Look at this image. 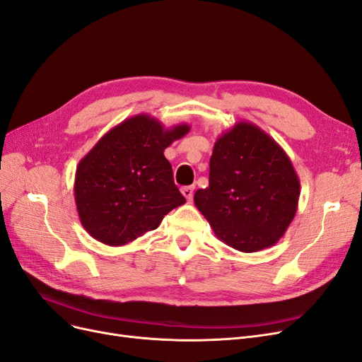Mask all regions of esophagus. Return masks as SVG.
Returning a JSON list of instances; mask_svg holds the SVG:
<instances>
[{
	"mask_svg": "<svg viewBox=\"0 0 362 362\" xmlns=\"http://www.w3.org/2000/svg\"><path fill=\"white\" fill-rule=\"evenodd\" d=\"M193 190H194V187L193 185H187V187H182L181 189V193L184 194V197L187 199V200H192L193 199Z\"/></svg>",
	"mask_w": 362,
	"mask_h": 362,
	"instance_id": "obj_1",
	"label": "esophagus"
}]
</instances>
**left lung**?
I'll use <instances>...</instances> for the list:
<instances>
[{
    "label": "left lung",
    "mask_w": 362,
    "mask_h": 362,
    "mask_svg": "<svg viewBox=\"0 0 362 362\" xmlns=\"http://www.w3.org/2000/svg\"><path fill=\"white\" fill-rule=\"evenodd\" d=\"M300 180L284 148L251 122H238L215 141L209 187L194 205L215 236L240 252L273 247L294 220Z\"/></svg>",
    "instance_id": "left-lung-1"
}]
</instances>
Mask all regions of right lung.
Returning a JSON list of instances; mask_svg holds the SVG:
<instances>
[{
    "mask_svg": "<svg viewBox=\"0 0 362 362\" xmlns=\"http://www.w3.org/2000/svg\"><path fill=\"white\" fill-rule=\"evenodd\" d=\"M189 131L187 123L165 129L151 115L138 114L114 126L81 158L74 197L80 221L93 239L122 247L185 204L163 151Z\"/></svg>",
    "mask_w": 362,
    "mask_h": 362,
    "instance_id": "right-lung-1",
    "label": "right lung"
}]
</instances>
